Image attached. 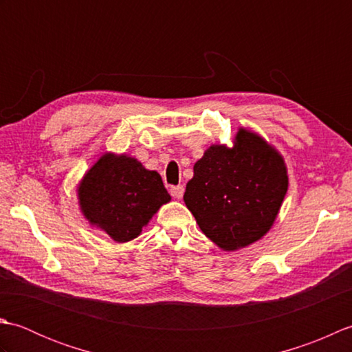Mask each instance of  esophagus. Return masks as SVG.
<instances>
[{
  "instance_id": "34e87169",
  "label": "esophagus",
  "mask_w": 352,
  "mask_h": 352,
  "mask_svg": "<svg viewBox=\"0 0 352 352\" xmlns=\"http://www.w3.org/2000/svg\"><path fill=\"white\" fill-rule=\"evenodd\" d=\"M172 198L175 199H182L183 198V193H184V188L183 186H172V188L169 189Z\"/></svg>"
}]
</instances>
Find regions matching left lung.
I'll return each mask as SVG.
<instances>
[{"instance_id": "1", "label": "left lung", "mask_w": 352, "mask_h": 352, "mask_svg": "<svg viewBox=\"0 0 352 352\" xmlns=\"http://www.w3.org/2000/svg\"><path fill=\"white\" fill-rule=\"evenodd\" d=\"M287 186L281 154L241 129L233 148L212 145L195 163L183 198L201 231L223 251H236L271 230Z\"/></svg>"}]
</instances>
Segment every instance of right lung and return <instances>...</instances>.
<instances>
[{
	"mask_svg": "<svg viewBox=\"0 0 352 352\" xmlns=\"http://www.w3.org/2000/svg\"><path fill=\"white\" fill-rule=\"evenodd\" d=\"M77 192L89 223L119 243L138 237L154 213L170 201L155 170L145 169L134 157L113 153L100 157Z\"/></svg>",
	"mask_w": 352,
	"mask_h": 352,
	"instance_id": "obj_1",
	"label": "right lung"
}]
</instances>
